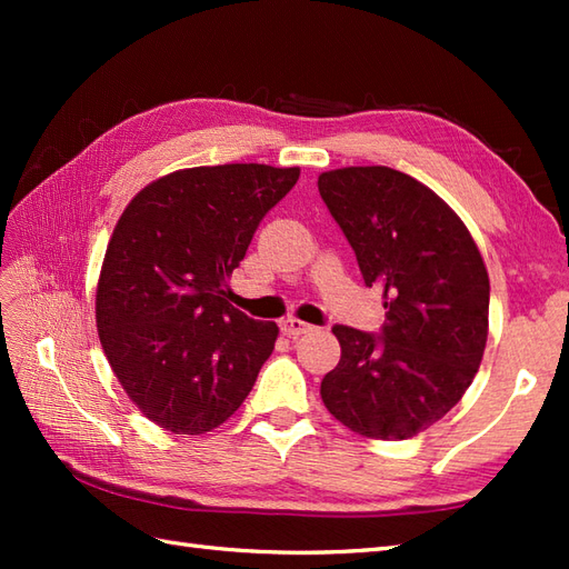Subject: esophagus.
<instances>
[{"mask_svg":"<svg viewBox=\"0 0 569 569\" xmlns=\"http://www.w3.org/2000/svg\"><path fill=\"white\" fill-rule=\"evenodd\" d=\"M278 328H281V332H283L286 337H298V335L310 332L312 325H308V322H303V320H298V318H286V320H281V325H278Z\"/></svg>","mask_w":569,"mask_h":569,"instance_id":"esophagus-1","label":"esophagus"}]
</instances>
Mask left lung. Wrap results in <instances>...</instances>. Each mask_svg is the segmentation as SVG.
I'll return each instance as SVG.
<instances>
[{
	"label": "left lung",
	"instance_id": "left-lung-1",
	"mask_svg": "<svg viewBox=\"0 0 569 569\" xmlns=\"http://www.w3.org/2000/svg\"><path fill=\"white\" fill-rule=\"evenodd\" d=\"M318 190L386 308L379 335L332 328L342 357L322 403L365 438H413L465 396L485 357L487 266L450 204L401 171L337 168Z\"/></svg>",
	"mask_w": 569,
	"mask_h": 569
}]
</instances>
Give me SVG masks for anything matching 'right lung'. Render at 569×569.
Here are the masks:
<instances>
[{"instance_id": "1", "label": "right lung", "mask_w": 569, "mask_h": 569, "mask_svg": "<svg viewBox=\"0 0 569 569\" xmlns=\"http://www.w3.org/2000/svg\"><path fill=\"white\" fill-rule=\"evenodd\" d=\"M300 168L198 166L127 204L100 271L94 318L127 396L156 426L202 435L244 403L278 337L229 303V276Z\"/></svg>"}]
</instances>
